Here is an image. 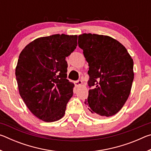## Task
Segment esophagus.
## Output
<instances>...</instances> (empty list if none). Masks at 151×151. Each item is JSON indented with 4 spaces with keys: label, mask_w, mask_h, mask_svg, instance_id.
<instances>
[{
    "label": "esophagus",
    "mask_w": 151,
    "mask_h": 151,
    "mask_svg": "<svg viewBox=\"0 0 151 151\" xmlns=\"http://www.w3.org/2000/svg\"><path fill=\"white\" fill-rule=\"evenodd\" d=\"M74 83H75V85L78 87V86H80L83 84V82H82L81 80H78L74 82Z\"/></svg>",
    "instance_id": "obj_1"
}]
</instances>
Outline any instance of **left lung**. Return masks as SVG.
Instances as JSON below:
<instances>
[{"mask_svg": "<svg viewBox=\"0 0 151 151\" xmlns=\"http://www.w3.org/2000/svg\"><path fill=\"white\" fill-rule=\"evenodd\" d=\"M78 47L89 66L88 85L94 86L85 99L90 115L109 117L122 109L134 79L133 60L121 43L109 36L84 33Z\"/></svg>", "mask_w": 151, "mask_h": 151, "instance_id": "left-lung-1", "label": "left lung"}]
</instances>
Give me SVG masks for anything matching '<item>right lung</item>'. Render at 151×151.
<instances>
[{
	"mask_svg": "<svg viewBox=\"0 0 151 151\" xmlns=\"http://www.w3.org/2000/svg\"><path fill=\"white\" fill-rule=\"evenodd\" d=\"M77 35H53L30 42L19 55L15 75L20 95L30 112L43 121H58L73 96L66 57L77 46Z\"/></svg>",
	"mask_w": 151,
	"mask_h": 151,
	"instance_id": "add662e5",
	"label": "right lung"
}]
</instances>
